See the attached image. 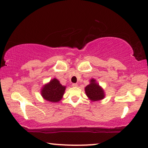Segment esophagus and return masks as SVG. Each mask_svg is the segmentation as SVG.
<instances>
[{"label":"esophagus","mask_w":148,"mask_h":148,"mask_svg":"<svg viewBox=\"0 0 148 148\" xmlns=\"http://www.w3.org/2000/svg\"><path fill=\"white\" fill-rule=\"evenodd\" d=\"M72 86H73V87H77V84H76V83H74V84H72Z\"/></svg>","instance_id":"obj_1"}]
</instances>
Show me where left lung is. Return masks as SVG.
I'll return each mask as SVG.
<instances>
[{
    "label": "left lung",
    "instance_id": "obj_1",
    "mask_svg": "<svg viewBox=\"0 0 148 148\" xmlns=\"http://www.w3.org/2000/svg\"><path fill=\"white\" fill-rule=\"evenodd\" d=\"M91 83L85 88L87 96L92 101H97L102 99L104 97V91L102 89L98 84L95 82V80L92 79Z\"/></svg>",
    "mask_w": 148,
    "mask_h": 148
}]
</instances>
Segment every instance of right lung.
I'll use <instances>...</instances> for the list:
<instances>
[{"instance_id":"add662e5","label":"right lung","mask_w":148,"mask_h":148,"mask_svg":"<svg viewBox=\"0 0 148 148\" xmlns=\"http://www.w3.org/2000/svg\"><path fill=\"white\" fill-rule=\"evenodd\" d=\"M65 86H62L57 79L54 78L48 84L43 87L41 94L44 99L49 102H57L61 100L65 91Z\"/></svg>"}]
</instances>
